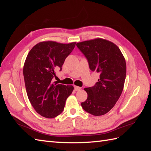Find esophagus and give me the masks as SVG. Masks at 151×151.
Listing matches in <instances>:
<instances>
[{
	"mask_svg": "<svg viewBox=\"0 0 151 151\" xmlns=\"http://www.w3.org/2000/svg\"><path fill=\"white\" fill-rule=\"evenodd\" d=\"M81 88L78 87V86H75V90L76 91H78L81 90Z\"/></svg>",
	"mask_w": 151,
	"mask_h": 151,
	"instance_id": "esophagus-1",
	"label": "esophagus"
}]
</instances>
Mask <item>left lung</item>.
Listing matches in <instances>:
<instances>
[{"instance_id": "1", "label": "left lung", "mask_w": 151, "mask_h": 151, "mask_svg": "<svg viewBox=\"0 0 151 151\" xmlns=\"http://www.w3.org/2000/svg\"><path fill=\"white\" fill-rule=\"evenodd\" d=\"M87 58L89 69L100 73L93 87L86 88L88 98L82 107L95 116L104 115L113 108L123 91L127 65L119 47L106 40L96 38L76 43Z\"/></svg>"}]
</instances>
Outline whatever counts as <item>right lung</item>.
<instances>
[{
    "mask_svg": "<svg viewBox=\"0 0 151 151\" xmlns=\"http://www.w3.org/2000/svg\"><path fill=\"white\" fill-rule=\"evenodd\" d=\"M75 45L42 41L28 54L23 67L27 93L35 110L44 117L54 118L62 113L66 99L73 91V86L54 84L52 80L56 70H62Z\"/></svg>",
    "mask_w": 151,
    "mask_h": 151,
    "instance_id": "right-lung-1",
    "label": "right lung"
}]
</instances>
